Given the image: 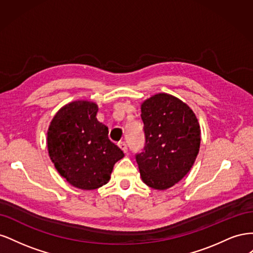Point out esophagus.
<instances>
[{"label": "esophagus", "instance_id": "esophagus-1", "mask_svg": "<svg viewBox=\"0 0 253 253\" xmlns=\"http://www.w3.org/2000/svg\"><path fill=\"white\" fill-rule=\"evenodd\" d=\"M118 145H119V148H120L122 151H124L125 153H127V145H126V142H124V141H122V142H119V143H118Z\"/></svg>", "mask_w": 253, "mask_h": 253}]
</instances>
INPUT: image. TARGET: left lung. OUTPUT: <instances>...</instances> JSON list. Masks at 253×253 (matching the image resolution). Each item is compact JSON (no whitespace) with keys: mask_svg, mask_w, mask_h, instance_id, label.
<instances>
[{"mask_svg":"<svg viewBox=\"0 0 253 253\" xmlns=\"http://www.w3.org/2000/svg\"><path fill=\"white\" fill-rule=\"evenodd\" d=\"M144 152L136 155L142 181L167 190L192 168L201 147V126L194 112L177 97L158 93L140 105Z\"/></svg>","mask_w":253,"mask_h":253,"instance_id":"8db88e82","label":"left lung"}]
</instances>
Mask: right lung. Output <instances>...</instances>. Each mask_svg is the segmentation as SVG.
Returning a JSON list of instances; mask_svg holds the SVG:
<instances>
[{
    "label": "right lung",
    "mask_w": 253,
    "mask_h": 253,
    "mask_svg": "<svg viewBox=\"0 0 253 253\" xmlns=\"http://www.w3.org/2000/svg\"><path fill=\"white\" fill-rule=\"evenodd\" d=\"M98 105L76 100L61 108L47 129V150L53 166L75 188L94 190L108 183L114 165L125 156L99 122Z\"/></svg>",
    "instance_id": "obj_1"
}]
</instances>
